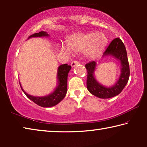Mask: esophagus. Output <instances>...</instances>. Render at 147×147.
<instances>
[{
  "label": "esophagus",
  "mask_w": 147,
  "mask_h": 147,
  "mask_svg": "<svg viewBox=\"0 0 147 147\" xmlns=\"http://www.w3.org/2000/svg\"><path fill=\"white\" fill-rule=\"evenodd\" d=\"M78 64H79V62L78 61H76V60H74V61H73L71 62V66H72V67H75L76 65H78Z\"/></svg>",
  "instance_id": "esophagus-1"
}]
</instances>
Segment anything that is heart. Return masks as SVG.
<instances>
[{
    "label": "heart",
    "instance_id": "1",
    "mask_svg": "<svg viewBox=\"0 0 147 147\" xmlns=\"http://www.w3.org/2000/svg\"><path fill=\"white\" fill-rule=\"evenodd\" d=\"M108 39L102 32L78 34L69 36L67 39V46L60 47L61 51L67 54L73 52H84V55L88 58H95L104 51Z\"/></svg>",
    "mask_w": 147,
    "mask_h": 147
}]
</instances>
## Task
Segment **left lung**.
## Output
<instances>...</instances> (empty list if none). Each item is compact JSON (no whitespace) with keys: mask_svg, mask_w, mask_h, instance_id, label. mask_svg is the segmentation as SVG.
I'll return each mask as SVG.
<instances>
[{"mask_svg":"<svg viewBox=\"0 0 147 147\" xmlns=\"http://www.w3.org/2000/svg\"><path fill=\"white\" fill-rule=\"evenodd\" d=\"M111 56L120 61L121 70V74L117 82L111 87H106L102 85L94 78V72L96 69L95 61H90L86 65L88 71L87 88L93 95L100 98H109L117 95L126 86L129 76L130 67L126 50L123 41L119 38H115L111 42L103 54V57Z\"/></svg>","mask_w":147,"mask_h":147,"instance_id":"obj_1","label":"left lung"}]
</instances>
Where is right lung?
<instances>
[{
    "label": "right lung",
    "mask_w": 147,
    "mask_h": 147,
    "mask_svg": "<svg viewBox=\"0 0 147 147\" xmlns=\"http://www.w3.org/2000/svg\"><path fill=\"white\" fill-rule=\"evenodd\" d=\"M49 35L46 32L41 31L39 33H36L31 35L28 38H38V37H47ZM71 66L67 64H63L59 66L57 73L58 78V86L53 93L49 95L45 96H34L26 93L20 84L21 89L26 94V96L34 103L43 108H49L56 106L59 102H61L66 95L67 90V76L69 71L71 70Z\"/></svg>",
    "instance_id": "add662e5"
}]
</instances>
